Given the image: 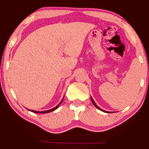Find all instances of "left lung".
Wrapping results in <instances>:
<instances>
[{
  "mask_svg": "<svg viewBox=\"0 0 149 149\" xmlns=\"http://www.w3.org/2000/svg\"><path fill=\"white\" fill-rule=\"evenodd\" d=\"M91 102H92L93 104V105H94V106H95V107L97 108V109H98L99 110H100V111H102L104 112V113H111V112H109V111H104V110H102V109H100V107H97V104H95V102H94V100H93V98H92V97H91Z\"/></svg>",
  "mask_w": 149,
  "mask_h": 149,
  "instance_id": "obj_1",
  "label": "left lung"
}]
</instances>
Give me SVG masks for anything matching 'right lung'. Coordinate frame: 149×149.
Masks as SVG:
<instances>
[{
  "instance_id": "1",
  "label": "right lung",
  "mask_w": 149,
  "mask_h": 149,
  "mask_svg": "<svg viewBox=\"0 0 149 149\" xmlns=\"http://www.w3.org/2000/svg\"><path fill=\"white\" fill-rule=\"evenodd\" d=\"M63 99H64V97H63L62 100H61L60 102L57 105L56 107L53 108V109H50V110H47V111H33V110H30V109H28V111H30L32 112V113H50V112H52V111H55V110L57 109H58V108L59 107H60V105L61 104V103L62 102V101H63Z\"/></svg>"
}]
</instances>
